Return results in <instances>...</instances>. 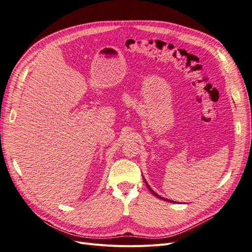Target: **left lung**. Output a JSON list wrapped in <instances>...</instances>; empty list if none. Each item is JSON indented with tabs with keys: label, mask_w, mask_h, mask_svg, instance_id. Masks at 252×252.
<instances>
[{
	"label": "left lung",
	"mask_w": 252,
	"mask_h": 252,
	"mask_svg": "<svg viewBox=\"0 0 252 252\" xmlns=\"http://www.w3.org/2000/svg\"><path fill=\"white\" fill-rule=\"evenodd\" d=\"M144 181H145V184H146V185H147V187H148V189H149V190H150V191H151V193H152V194H153V195H155V196H156V197H157V198H160V199H162V200H165V201H167V202H173V203H174V202H175V201H173V200H169V199H166V198H163V197H161V196H159V195H158V194H157V193H155V192H154V191H153V190H152V189H151V187H150V186H149V185H148V184H147V182H146V180H145V179H144Z\"/></svg>",
	"instance_id": "8db88e82"
}]
</instances>
